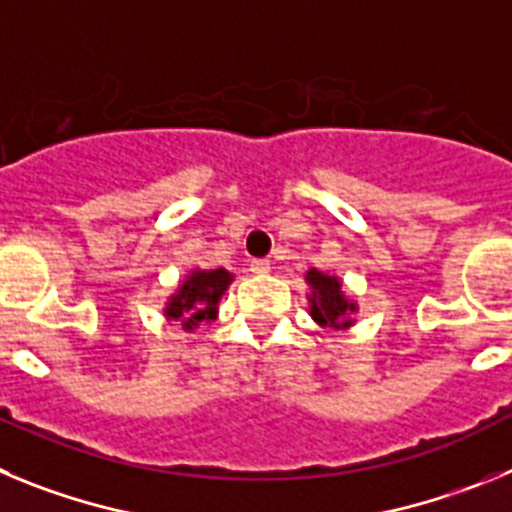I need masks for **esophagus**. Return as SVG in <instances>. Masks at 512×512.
Returning a JSON list of instances; mask_svg holds the SVG:
<instances>
[{"label": "esophagus", "mask_w": 512, "mask_h": 512, "mask_svg": "<svg viewBox=\"0 0 512 512\" xmlns=\"http://www.w3.org/2000/svg\"><path fill=\"white\" fill-rule=\"evenodd\" d=\"M251 271H253V274H269V271H271V261L253 259L251 261Z\"/></svg>", "instance_id": "34e87169"}]
</instances>
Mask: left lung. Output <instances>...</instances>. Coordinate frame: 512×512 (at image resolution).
Segmentation results:
<instances>
[{"label": "left lung", "instance_id": "1", "mask_svg": "<svg viewBox=\"0 0 512 512\" xmlns=\"http://www.w3.org/2000/svg\"><path fill=\"white\" fill-rule=\"evenodd\" d=\"M307 282L312 287L310 295V315L318 320L320 325H328V328H348L351 320L348 315L356 310L351 302H346V297L341 295V282L336 277H328V274H320V271H307Z\"/></svg>", "mask_w": 512, "mask_h": 512}]
</instances>
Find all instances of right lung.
<instances>
[{"label":"right lung","instance_id":"right-lung-1","mask_svg":"<svg viewBox=\"0 0 512 512\" xmlns=\"http://www.w3.org/2000/svg\"><path fill=\"white\" fill-rule=\"evenodd\" d=\"M233 282L230 271L212 269V271H194L192 277L179 287V295L171 297L166 315L174 320H182L184 328L192 330L202 320L215 318V305Z\"/></svg>","mask_w":512,"mask_h":512}]
</instances>
